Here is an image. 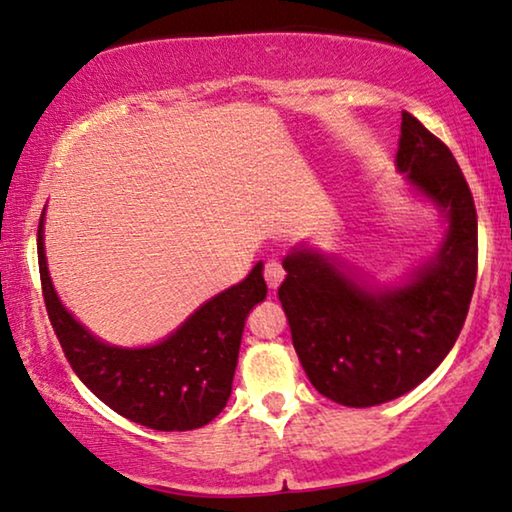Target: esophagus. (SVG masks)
<instances>
[{"instance_id": "esophagus-1", "label": "esophagus", "mask_w": 512, "mask_h": 512, "mask_svg": "<svg viewBox=\"0 0 512 512\" xmlns=\"http://www.w3.org/2000/svg\"><path fill=\"white\" fill-rule=\"evenodd\" d=\"M283 278H285L283 264H280L278 259H269V262L264 264V280H266V285H269L271 290H278V285L283 283Z\"/></svg>"}]
</instances>
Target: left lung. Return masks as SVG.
I'll list each match as a JSON object with an SVG mask.
<instances>
[{"label": "left lung", "instance_id": "obj_1", "mask_svg": "<svg viewBox=\"0 0 512 512\" xmlns=\"http://www.w3.org/2000/svg\"><path fill=\"white\" fill-rule=\"evenodd\" d=\"M397 169L443 208L448 232L438 255L408 283L373 290L318 250L285 257L278 287L292 343L322 397L369 408L429 378L464 327L478 276V215L450 148L415 115L401 113Z\"/></svg>", "mask_w": 512, "mask_h": 512}]
</instances>
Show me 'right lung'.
I'll use <instances>...</instances> for the list:
<instances>
[{"mask_svg": "<svg viewBox=\"0 0 512 512\" xmlns=\"http://www.w3.org/2000/svg\"><path fill=\"white\" fill-rule=\"evenodd\" d=\"M39 273L50 325L83 385L115 413L157 431L199 429L232 394L248 313L266 297L262 262L239 285L197 308L174 334L150 348H115L78 325L50 283L39 220Z\"/></svg>", "mask_w": 512, "mask_h": 512, "instance_id": "add662e5", "label": "right lung"}]
</instances>
